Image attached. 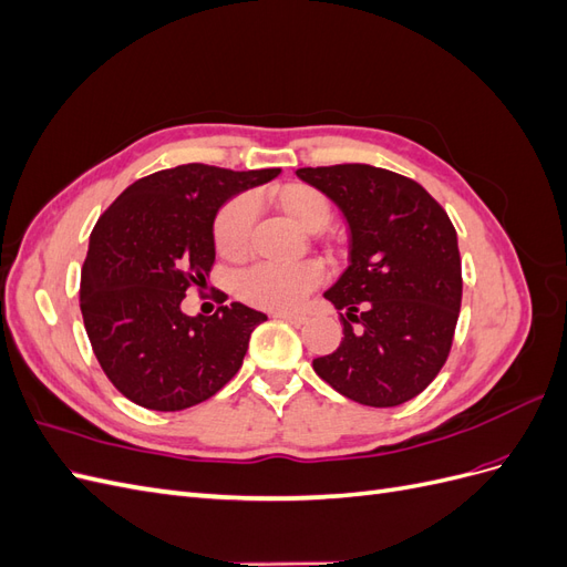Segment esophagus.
Segmentation results:
<instances>
[{"label":"esophagus","instance_id":"esophagus-1","mask_svg":"<svg viewBox=\"0 0 567 567\" xmlns=\"http://www.w3.org/2000/svg\"><path fill=\"white\" fill-rule=\"evenodd\" d=\"M271 317H277V319H286V321H290V323H298V326L307 321V317H305V315H296V312H284V310L271 312Z\"/></svg>","mask_w":567,"mask_h":567}]
</instances>
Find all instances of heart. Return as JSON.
<instances>
[{
	"instance_id": "1",
	"label": "heart",
	"mask_w": 567,
	"mask_h": 567,
	"mask_svg": "<svg viewBox=\"0 0 567 567\" xmlns=\"http://www.w3.org/2000/svg\"><path fill=\"white\" fill-rule=\"evenodd\" d=\"M279 200L305 229L329 227L333 205L312 186H284ZM260 213L255 194H238L221 205L215 217V246L225 257H241L250 248L252 229ZM326 279L321 262H255L236 274V293L246 302L267 310H293Z\"/></svg>"
}]
</instances>
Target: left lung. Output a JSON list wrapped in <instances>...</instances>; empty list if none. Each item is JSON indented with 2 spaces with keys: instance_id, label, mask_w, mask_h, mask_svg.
Here are the masks:
<instances>
[{
  "instance_id": "left-lung-1",
  "label": "left lung",
  "mask_w": 567,
  "mask_h": 567,
  "mask_svg": "<svg viewBox=\"0 0 567 567\" xmlns=\"http://www.w3.org/2000/svg\"><path fill=\"white\" fill-rule=\"evenodd\" d=\"M350 225V267L326 300L340 310L336 352L317 357L319 379L367 406L414 400L444 367L461 310L456 229L425 188L383 167H300Z\"/></svg>"
}]
</instances>
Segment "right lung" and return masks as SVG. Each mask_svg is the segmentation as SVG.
I'll use <instances>...</instances> for the list:
<instances>
[{"label":"right lung","mask_w":567,"mask_h":567,"mask_svg":"<svg viewBox=\"0 0 567 567\" xmlns=\"http://www.w3.org/2000/svg\"><path fill=\"white\" fill-rule=\"evenodd\" d=\"M279 173L177 165L136 179L99 217L80 310L101 369L130 402L182 411L210 400L241 369L250 333L267 317L241 302L188 317L179 305L213 269L217 210Z\"/></svg>","instance_id":"right-lung-1"}]
</instances>
